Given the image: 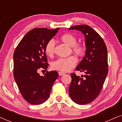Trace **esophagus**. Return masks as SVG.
<instances>
[{
    "label": "esophagus",
    "instance_id": "obj_1",
    "mask_svg": "<svg viewBox=\"0 0 122 122\" xmlns=\"http://www.w3.org/2000/svg\"><path fill=\"white\" fill-rule=\"evenodd\" d=\"M58 74H59V76H63V75L65 74V73L64 72H63V71H59V72H58Z\"/></svg>",
    "mask_w": 122,
    "mask_h": 122
}]
</instances>
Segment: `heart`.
<instances>
[{
    "instance_id": "heart-1",
    "label": "heart",
    "mask_w": 122,
    "mask_h": 122,
    "mask_svg": "<svg viewBox=\"0 0 122 122\" xmlns=\"http://www.w3.org/2000/svg\"><path fill=\"white\" fill-rule=\"evenodd\" d=\"M61 41L65 44L71 46L73 53L78 57L81 58L86 55V46L84 43H76L77 39L73 34L66 33L63 34L60 37ZM55 42L53 39L49 40L46 43L44 48L46 54L51 57L54 54ZM77 62V59L74 56H71L66 58H59L53 62L51 66L53 69L61 71H68L74 67Z\"/></svg>"
}]
</instances>
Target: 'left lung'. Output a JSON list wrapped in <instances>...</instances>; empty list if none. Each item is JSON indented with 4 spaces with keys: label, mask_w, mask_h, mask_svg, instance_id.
<instances>
[{
    "label": "left lung",
    "mask_w": 122,
    "mask_h": 122,
    "mask_svg": "<svg viewBox=\"0 0 122 122\" xmlns=\"http://www.w3.org/2000/svg\"><path fill=\"white\" fill-rule=\"evenodd\" d=\"M81 31L85 35L86 53L76 70L84 72L81 77L71 74L69 94L78 104H88L99 96L108 72L107 48L103 38L87 25L73 26L69 30Z\"/></svg>",
    "instance_id": "left-lung-1"
}]
</instances>
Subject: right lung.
Segmentation results:
<instances>
[{"label": "right lung", "mask_w": 122, "mask_h": 122, "mask_svg": "<svg viewBox=\"0 0 122 122\" xmlns=\"http://www.w3.org/2000/svg\"><path fill=\"white\" fill-rule=\"evenodd\" d=\"M59 28H37L26 33L15 49L14 79L23 98L30 104H41L49 97L53 83L58 77L56 71H47L44 76L38 73L46 71L48 63L44 48Z\"/></svg>", "instance_id": "1"}]
</instances>
